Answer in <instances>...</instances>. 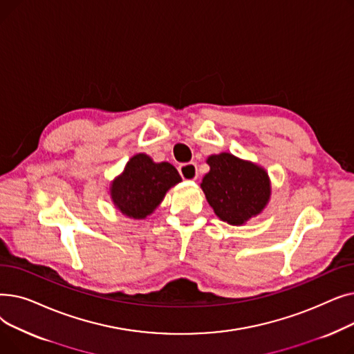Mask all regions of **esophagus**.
Returning a JSON list of instances; mask_svg holds the SVG:
<instances>
[{
    "label": "esophagus",
    "mask_w": 354,
    "mask_h": 354,
    "mask_svg": "<svg viewBox=\"0 0 354 354\" xmlns=\"http://www.w3.org/2000/svg\"><path fill=\"white\" fill-rule=\"evenodd\" d=\"M179 174L183 179H187V180H196V178H198L196 165L194 162L180 165L179 166Z\"/></svg>",
    "instance_id": "1"
}]
</instances>
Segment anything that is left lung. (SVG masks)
<instances>
[{"mask_svg":"<svg viewBox=\"0 0 354 354\" xmlns=\"http://www.w3.org/2000/svg\"><path fill=\"white\" fill-rule=\"evenodd\" d=\"M209 172L201 188L215 215L241 227L261 214L271 198V180L263 166L222 152L207 159Z\"/></svg>","mask_w":354,"mask_h":354,"instance_id":"left-lung-1","label":"left lung"}]
</instances>
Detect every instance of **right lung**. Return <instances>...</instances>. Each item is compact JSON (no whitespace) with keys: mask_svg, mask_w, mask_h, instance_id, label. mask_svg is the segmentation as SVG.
<instances>
[{"mask_svg":"<svg viewBox=\"0 0 354 354\" xmlns=\"http://www.w3.org/2000/svg\"><path fill=\"white\" fill-rule=\"evenodd\" d=\"M182 180L169 162L156 163L146 153L129 159L123 172L110 182L109 194L124 216L145 219L160 205L166 192Z\"/></svg>","mask_w":354,"mask_h":354,"instance_id":"right-lung-1","label":"right lung"}]
</instances>
